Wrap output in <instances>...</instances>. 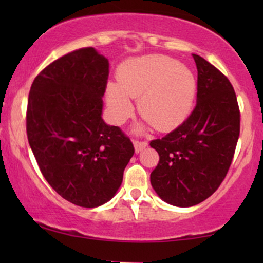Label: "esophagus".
<instances>
[{
	"label": "esophagus",
	"mask_w": 263,
	"mask_h": 263,
	"mask_svg": "<svg viewBox=\"0 0 263 263\" xmlns=\"http://www.w3.org/2000/svg\"><path fill=\"white\" fill-rule=\"evenodd\" d=\"M133 143H134V148L136 153L141 152L143 148H146V147L148 146V142L147 141H139V140H134V142Z\"/></svg>",
	"instance_id": "34e87169"
}]
</instances>
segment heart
Wrapping results in <instances>:
<instances>
[{
	"label": "heart",
	"mask_w": 263,
	"mask_h": 263,
	"mask_svg": "<svg viewBox=\"0 0 263 263\" xmlns=\"http://www.w3.org/2000/svg\"><path fill=\"white\" fill-rule=\"evenodd\" d=\"M196 79L188 67L164 55L129 60L118 73V84L107 85L106 102L111 118L121 124L130 116L139 98V112L158 130L177 128L192 112Z\"/></svg>",
	"instance_id": "1"
}]
</instances>
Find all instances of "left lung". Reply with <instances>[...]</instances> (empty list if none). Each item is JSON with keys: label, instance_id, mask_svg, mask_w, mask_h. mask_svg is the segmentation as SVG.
<instances>
[{"label": "left lung", "instance_id": "obj_1", "mask_svg": "<svg viewBox=\"0 0 263 263\" xmlns=\"http://www.w3.org/2000/svg\"><path fill=\"white\" fill-rule=\"evenodd\" d=\"M193 57L197 68L195 109L175 130L149 143L159 154L151 184L161 200L177 207L195 206L219 188L240 129L231 82L201 56Z\"/></svg>", "mask_w": 263, "mask_h": 263}]
</instances>
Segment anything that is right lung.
<instances>
[{
    "label": "right lung",
    "mask_w": 263,
    "mask_h": 263,
    "mask_svg": "<svg viewBox=\"0 0 263 263\" xmlns=\"http://www.w3.org/2000/svg\"><path fill=\"white\" fill-rule=\"evenodd\" d=\"M109 61L82 48L53 61L31 86L26 132L43 176L55 192L80 207L112 199L134 146L102 118Z\"/></svg>",
    "instance_id": "right-lung-1"
}]
</instances>
